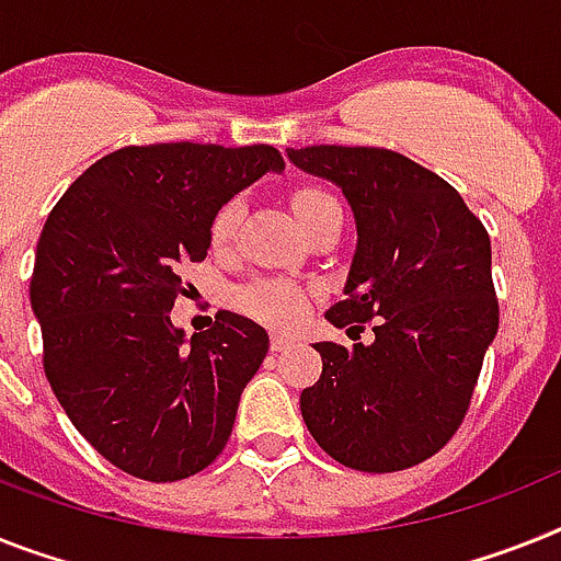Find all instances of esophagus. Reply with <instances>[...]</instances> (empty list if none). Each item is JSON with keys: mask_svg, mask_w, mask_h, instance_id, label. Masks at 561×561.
I'll use <instances>...</instances> for the list:
<instances>
[{"mask_svg": "<svg viewBox=\"0 0 561 561\" xmlns=\"http://www.w3.org/2000/svg\"><path fill=\"white\" fill-rule=\"evenodd\" d=\"M290 345H294V336H288V333H271V351H285Z\"/></svg>", "mask_w": 561, "mask_h": 561, "instance_id": "esophagus-1", "label": "esophagus"}]
</instances>
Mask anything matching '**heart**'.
Wrapping results in <instances>:
<instances>
[{
    "instance_id": "b5f03b06",
    "label": "heart",
    "mask_w": 561,
    "mask_h": 561,
    "mask_svg": "<svg viewBox=\"0 0 561 561\" xmlns=\"http://www.w3.org/2000/svg\"><path fill=\"white\" fill-rule=\"evenodd\" d=\"M290 208H294L296 219L302 222V228L313 225L324 210L339 208L336 199H333L331 193L322 191V187H296L290 193ZM239 214H242V205L239 199L225 202L222 208L216 210L214 219H210V242L216 248H225V244L233 239L239 225ZM305 294L290 282L282 279H262L248 285L244 290H239V308L244 313H251L253 319L267 324H296L302 319L305 313Z\"/></svg>"
}]
</instances>
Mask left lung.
<instances>
[{
	"label": "left lung",
	"mask_w": 561,
	"mask_h": 561,
	"mask_svg": "<svg viewBox=\"0 0 561 561\" xmlns=\"http://www.w3.org/2000/svg\"><path fill=\"white\" fill-rule=\"evenodd\" d=\"M296 168L342 187L356 219L345 299L324 317L374 342H319L322 376L302 419L345 468L393 473L439 454L473 399L499 302L491 237L442 176L388 148H288Z\"/></svg>",
	"instance_id": "left-lung-1"
}]
</instances>
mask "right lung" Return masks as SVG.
Wrapping results in <instances>:
<instances>
[{
	"instance_id": "1",
	"label": "right lung",
	"mask_w": 561,
	"mask_h": 561,
	"mask_svg": "<svg viewBox=\"0 0 561 561\" xmlns=\"http://www.w3.org/2000/svg\"><path fill=\"white\" fill-rule=\"evenodd\" d=\"M271 145H128L93 162L54 205L36 244L31 308L56 399L107 462L176 482L228 445L267 333L219 310L214 328H173L179 267L202 262L225 202L282 171Z\"/></svg>"
}]
</instances>
